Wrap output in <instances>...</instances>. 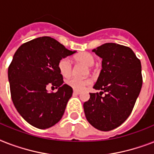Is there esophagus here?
<instances>
[{
	"label": "esophagus",
	"instance_id": "1",
	"mask_svg": "<svg viewBox=\"0 0 154 154\" xmlns=\"http://www.w3.org/2000/svg\"><path fill=\"white\" fill-rule=\"evenodd\" d=\"M81 93L80 91H77V90H73V94L75 95H79Z\"/></svg>",
	"mask_w": 154,
	"mask_h": 154
}]
</instances>
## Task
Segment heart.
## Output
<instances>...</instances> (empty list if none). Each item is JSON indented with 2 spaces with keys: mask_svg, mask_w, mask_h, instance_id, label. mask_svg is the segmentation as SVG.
I'll return each mask as SVG.
<instances>
[{
  "mask_svg": "<svg viewBox=\"0 0 154 154\" xmlns=\"http://www.w3.org/2000/svg\"><path fill=\"white\" fill-rule=\"evenodd\" d=\"M73 58L77 62H80L85 66H89V70H92V66H93L95 63V57L91 54L87 53V52H81V53L76 54ZM57 68H58L60 73L64 77H69L73 71L72 63L66 57H63L59 60V62L57 63ZM91 84H92V80L90 78L81 79V78H77V77H72L66 81L67 85L73 88V89L78 90V91L83 90L85 87L90 85Z\"/></svg>",
  "mask_w": 154,
  "mask_h": 154,
  "instance_id": "heart-1",
  "label": "heart"
}]
</instances>
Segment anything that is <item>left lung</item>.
Masks as SVG:
<instances>
[{
    "mask_svg": "<svg viewBox=\"0 0 154 154\" xmlns=\"http://www.w3.org/2000/svg\"><path fill=\"white\" fill-rule=\"evenodd\" d=\"M92 51L102 58V69L93 87L101 92L89 93L84 112L92 127L109 131L124 122L133 110L142 85V66L126 46L108 42Z\"/></svg>",
    "mask_w": 154,
    "mask_h": 154,
    "instance_id": "1",
    "label": "left lung"
}]
</instances>
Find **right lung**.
Wrapping results in <instances>:
<instances>
[{
    "label": "right lung",
    "instance_id": "1",
    "mask_svg": "<svg viewBox=\"0 0 154 154\" xmlns=\"http://www.w3.org/2000/svg\"><path fill=\"white\" fill-rule=\"evenodd\" d=\"M56 39L43 36L22 44L8 66L12 102L24 120L38 129H47L62 119L73 88L64 83L57 63L72 55ZM48 85L59 89L48 93Z\"/></svg>",
    "mask_w": 154,
    "mask_h": 154
}]
</instances>
